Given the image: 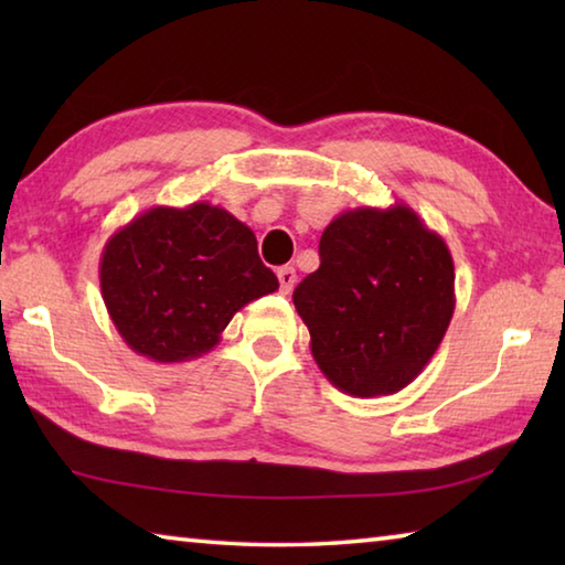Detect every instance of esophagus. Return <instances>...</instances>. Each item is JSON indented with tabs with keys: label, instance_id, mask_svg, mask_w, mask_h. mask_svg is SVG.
<instances>
[{
	"label": "esophagus",
	"instance_id": "34e87169",
	"mask_svg": "<svg viewBox=\"0 0 565 565\" xmlns=\"http://www.w3.org/2000/svg\"><path fill=\"white\" fill-rule=\"evenodd\" d=\"M276 276H279L281 294H291L294 284H296V269H294V266H281V269L276 271Z\"/></svg>",
	"mask_w": 565,
	"mask_h": 565
}]
</instances>
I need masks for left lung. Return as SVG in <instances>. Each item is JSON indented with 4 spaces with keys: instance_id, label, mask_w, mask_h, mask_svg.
Wrapping results in <instances>:
<instances>
[{
    "instance_id": "left-lung-1",
    "label": "left lung",
    "mask_w": 565,
    "mask_h": 565,
    "mask_svg": "<svg viewBox=\"0 0 565 565\" xmlns=\"http://www.w3.org/2000/svg\"><path fill=\"white\" fill-rule=\"evenodd\" d=\"M321 266L296 286L321 374L343 394L388 396L414 381L451 323L454 259L414 209L359 206L323 228Z\"/></svg>"
}]
</instances>
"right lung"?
I'll list each match as a JSON object with an SVG mask.
<instances>
[{"label":"right lung","instance_id":"1","mask_svg":"<svg viewBox=\"0 0 565 565\" xmlns=\"http://www.w3.org/2000/svg\"><path fill=\"white\" fill-rule=\"evenodd\" d=\"M102 299L131 351L157 363L199 359L238 309L279 289L256 236L222 206H154L109 236Z\"/></svg>","mask_w":565,"mask_h":565}]
</instances>
